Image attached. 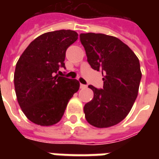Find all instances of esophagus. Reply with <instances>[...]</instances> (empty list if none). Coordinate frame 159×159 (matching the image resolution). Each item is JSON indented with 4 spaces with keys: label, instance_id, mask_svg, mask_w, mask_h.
<instances>
[{
    "label": "esophagus",
    "instance_id": "esophagus-1",
    "mask_svg": "<svg viewBox=\"0 0 159 159\" xmlns=\"http://www.w3.org/2000/svg\"><path fill=\"white\" fill-rule=\"evenodd\" d=\"M80 88H82V89H84V88H87V85H84V84H80Z\"/></svg>",
    "mask_w": 159,
    "mask_h": 159
}]
</instances>
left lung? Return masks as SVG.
I'll list each match as a JSON object with an SVG mask.
<instances>
[{
    "instance_id": "1",
    "label": "left lung",
    "mask_w": 159,
    "mask_h": 159,
    "mask_svg": "<svg viewBox=\"0 0 159 159\" xmlns=\"http://www.w3.org/2000/svg\"><path fill=\"white\" fill-rule=\"evenodd\" d=\"M87 62L103 75V88L92 85L93 99L85 105L87 122L97 128L116 125L125 118L138 96L142 73L134 53L120 39L104 34H80Z\"/></svg>"
}]
</instances>
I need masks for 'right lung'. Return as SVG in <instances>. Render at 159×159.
Returning a JSON list of instances; mask_svg holds the SVG:
<instances>
[{
  "mask_svg": "<svg viewBox=\"0 0 159 159\" xmlns=\"http://www.w3.org/2000/svg\"><path fill=\"white\" fill-rule=\"evenodd\" d=\"M70 30L43 34L31 42L16 63L14 83L18 103L26 117L42 126L53 125L62 119L67 105L80 83L59 77L65 68L66 50L77 39Z\"/></svg>",
  "mask_w": 159,
  "mask_h": 159,
  "instance_id": "add662e5",
  "label": "right lung"
}]
</instances>
